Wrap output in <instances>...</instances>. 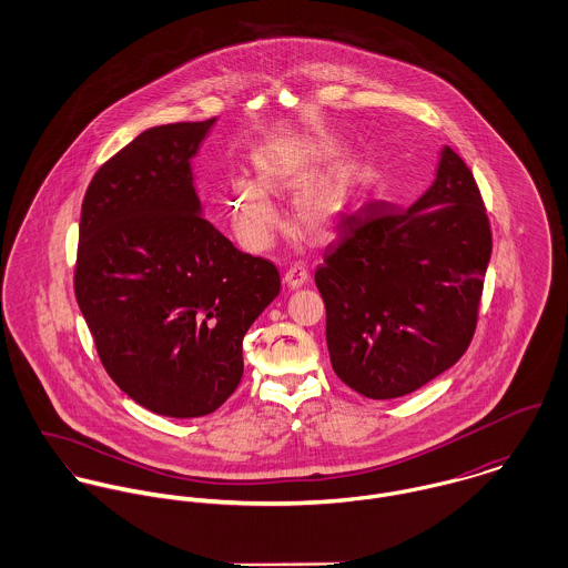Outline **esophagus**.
Returning <instances> with one entry per match:
<instances>
[{
  "label": "esophagus",
  "mask_w": 568,
  "mask_h": 568,
  "mask_svg": "<svg viewBox=\"0 0 568 568\" xmlns=\"http://www.w3.org/2000/svg\"><path fill=\"white\" fill-rule=\"evenodd\" d=\"M308 277H311V273H308V268H306V264H304L302 260L293 262V264L286 268V273H284V282H286V286H291V288L304 286V284L308 282Z\"/></svg>",
  "instance_id": "1"
}]
</instances>
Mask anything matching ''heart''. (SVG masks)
I'll list each match as a JSON object with an SVG mask.
<instances>
[{"mask_svg": "<svg viewBox=\"0 0 568 568\" xmlns=\"http://www.w3.org/2000/svg\"><path fill=\"white\" fill-rule=\"evenodd\" d=\"M329 158V146L315 140H288L273 144L255 155L260 185L251 179L236 176L230 181L225 203L234 230L244 246H264L277 223V210L266 192L277 196L295 194L306 185ZM349 174L345 168H334L320 181L308 185L295 199V219L306 234L320 236L336 221L347 199Z\"/></svg>", "mask_w": 568, "mask_h": 568, "instance_id": "heart-1", "label": "heart"}]
</instances>
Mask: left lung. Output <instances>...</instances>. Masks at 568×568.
I'll list each match as a JSON object with an SVG mask.
<instances>
[{
	"label": "left lung",
	"mask_w": 568,
	"mask_h": 568,
	"mask_svg": "<svg viewBox=\"0 0 568 568\" xmlns=\"http://www.w3.org/2000/svg\"><path fill=\"white\" fill-rule=\"evenodd\" d=\"M489 255L479 185L446 146L419 201L363 205L315 271L334 374L389 400L453 367L477 329Z\"/></svg>",
	"instance_id": "1"
}]
</instances>
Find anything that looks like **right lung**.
Here are the masks:
<instances>
[{
    "mask_svg": "<svg viewBox=\"0 0 568 568\" xmlns=\"http://www.w3.org/2000/svg\"><path fill=\"white\" fill-rule=\"evenodd\" d=\"M214 118L153 126L102 163L82 199L74 293L95 352L138 405L216 410L243 378V336L280 293L271 260L199 212L190 160Z\"/></svg>",
    "mask_w": 568,
    "mask_h": 568,
    "instance_id": "add662e5",
    "label": "right lung"
}]
</instances>
